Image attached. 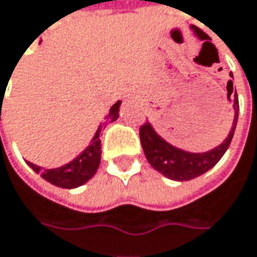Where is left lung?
<instances>
[{"mask_svg":"<svg viewBox=\"0 0 257 257\" xmlns=\"http://www.w3.org/2000/svg\"><path fill=\"white\" fill-rule=\"evenodd\" d=\"M191 29L201 40L210 39L202 30H199L198 27L191 26ZM204 43H208V42H204ZM230 76L233 78V73H230ZM227 85H231V89H227L228 95H231V94L234 95L233 96L234 118L231 122V128H230L228 136L217 148L211 149L208 152H202V153L186 152V150H182V149L168 143L163 137L156 133V130L153 128V125L150 122H146L140 127L142 148H143L146 159L155 171L161 172L162 175H165L166 178L173 179V181H191L199 175L205 173L207 171H210L217 165V162L223 158V155L227 152V149L231 143L238 118L237 92H233V81L231 79L227 82Z\"/></svg>","mask_w":257,"mask_h":257,"instance_id":"left-lung-1","label":"left lung"}]
</instances>
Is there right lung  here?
I'll return each instance as SVG.
<instances>
[{
  "mask_svg": "<svg viewBox=\"0 0 257 257\" xmlns=\"http://www.w3.org/2000/svg\"><path fill=\"white\" fill-rule=\"evenodd\" d=\"M120 105H121V101H117L109 108V112L104 118V121L99 124L91 143L73 161L60 166V168H53V169H43V168L34 165L32 162H27L29 166L36 173H40L42 178L46 179L47 182H50L52 185L59 186V188L72 189V188H78V186L86 184L95 175L98 168H99V162H101V139H99V135H101L102 128H105V125L109 121H115L118 118Z\"/></svg>",
  "mask_w": 257,
  "mask_h": 257,
  "instance_id": "add662e5",
  "label": "right lung"
}]
</instances>
